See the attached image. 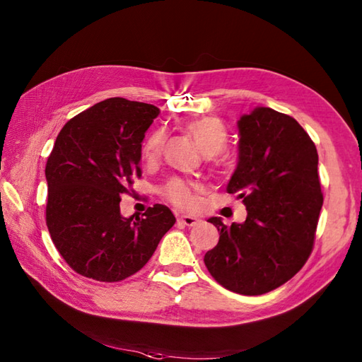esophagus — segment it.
I'll use <instances>...</instances> for the list:
<instances>
[{"label":"esophagus","mask_w":362,"mask_h":362,"mask_svg":"<svg viewBox=\"0 0 362 362\" xmlns=\"http://www.w3.org/2000/svg\"><path fill=\"white\" fill-rule=\"evenodd\" d=\"M177 222H179V224H182V226H187V227H194L201 221H199L196 216H179V218H177Z\"/></svg>","instance_id":"obj_1"}]
</instances>
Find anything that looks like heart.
I'll return each instance as SVG.
<instances>
[{
	"label": "heart",
	"instance_id": "1",
	"mask_svg": "<svg viewBox=\"0 0 362 362\" xmlns=\"http://www.w3.org/2000/svg\"><path fill=\"white\" fill-rule=\"evenodd\" d=\"M183 129L194 138L196 143L205 157L218 156L219 152L224 151L228 141V130L224 122L216 117H196L189 118L183 122ZM166 134L163 129L153 130L143 141L141 152L146 160H153L158 157V153L163 148ZM197 187L193 185L179 177L169 180L166 185L161 188V194L168 199L173 205L179 209H189L194 204V193Z\"/></svg>",
	"mask_w": 362,
	"mask_h": 362
}]
</instances>
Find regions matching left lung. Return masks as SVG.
I'll use <instances>...</instances> for the list:
<instances>
[{
    "label": "left lung",
    "mask_w": 362,
    "mask_h": 362,
    "mask_svg": "<svg viewBox=\"0 0 362 362\" xmlns=\"http://www.w3.org/2000/svg\"><path fill=\"white\" fill-rule=\"evenodd\" d=\"M240 156L227 193L243 199L247 218L226 226L204 263L226 289L261 296L291 280L310 258L324 196L319 156L298 122L269 107L238 121Z\"/></svg>",
    "instance_id": "left-lung-1"
}]
</instances>
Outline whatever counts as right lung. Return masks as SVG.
<instances>
[{"label":"right lung","mask_w":362,"mask_h":362,"mask_svg":"<svg viewBox=\"0 0 362 362\" xmlns=\"http://www.w3.org/2000/svg\"><path fill=\"white\" fill-rule=\"evenodd\" d=\"M156 105L110 98L76 115L60 130L46 161V226L74 272L113 283L148 263L174 226L168 206L124 218L122 194L140 179L141 143L158 117Z\"/></svg>","instance_id":"add662e5"}]
</instances>
